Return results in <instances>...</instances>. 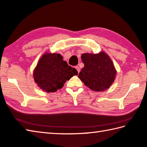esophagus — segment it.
Here are the masks:
<instances>
[{
    "instance_id": "obj_1",
    "label": "esophagus",
    "mask_w": 147,
    "mask_h": 147,
    "mask_svg": "<svg viewBox=\"0 0 147 147\" xmlns=\"http://www.w3.org/2000/svg\"><path fill=\"white\" fill-rule=\"evenodd\" d=\"M75 68H76V69L77 70V71H78V73H79V72L80 71V68L78 66H76V67H75Z\"/></svg>"
}]
</instances>
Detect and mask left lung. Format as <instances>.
<instances>
[{"mask_svg":"<svg viewBox=\"0 0 147 147\" xmlns=\"http://www.w3.org/2000/svg\"><path fill=\"white\" fill-rule=\"evenodd\" d=\"M84 67L78 78L94 91H103L109 88L115 78L116 71L110 58L104 52L98 54H83Z\"/></svg>","mask_w":147,"mask_h":147,"instance_id":"1","label":"left lung"}]
</instances>
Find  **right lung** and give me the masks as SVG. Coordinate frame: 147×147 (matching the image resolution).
I'll return each mask as SVG.
<instances>
[{
    "label": "right lung",
    "instance_id": "obj_1",
    "mask_svg": "<svg viewBox=\"0 0 147 147\" xmlns=\"http://www.w3.org/2000/svg\"><path fill=\"white\" fill-rule=\"evenodd\" d=\"M74 75L76 69L63 60L59 54L46 53L39 59L34 71V80L41 89L47 92H55Z\"/></svg>",
    "mask_w": 147,
    "mask_h": 147
}]
</instances>
